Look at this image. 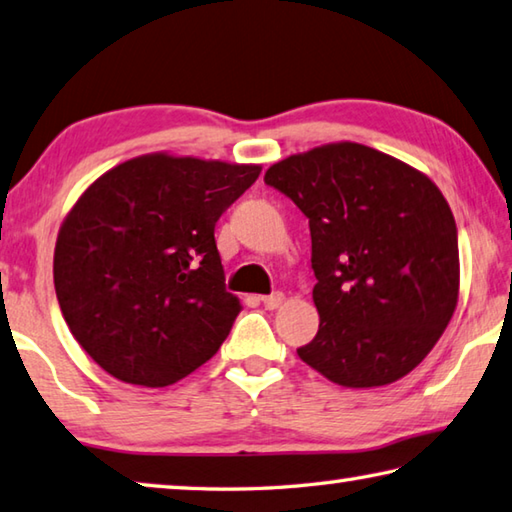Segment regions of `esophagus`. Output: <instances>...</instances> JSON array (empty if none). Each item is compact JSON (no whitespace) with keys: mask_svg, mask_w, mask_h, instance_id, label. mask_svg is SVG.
<instances>
[{"mask_svg":"<svg viewBox=\"0 0 512 512\" xmlns=\"http://www.w3.org/2000/svg\"><path fill=\"white\" fill-rule=\"evenodd\" d=\"M262 304L266 306V309H268V311H273V309H280V306L284 304V295H282V293L264 295V297H262Z\"/></svg>","mask_w":512,"mask_h":512,"instance_id":"esophagus-1","label":"esophagus"}]
</instances>
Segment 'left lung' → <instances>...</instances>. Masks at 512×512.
I'll list each match as a JSON object with an SVG mask.
<instances>
[{
	"mask_svg": "<svg viewBox=\"0 0 512 512\" xmlns=\"http://www.w3.org/2000/svg\"><path fill=\"white\" fill-rule=\"evenodd\" d=\"M264 181L311 228L320 329L297 356L353 389L410 374L459 300L457 224L441 190L412 165L349 141L288 156Z\"/></svg>",
	"mask_w": 512,
	"mask_h": 512,
	"instance_id": "8db88e82",
	"label": "left lung"
}]
</instances>
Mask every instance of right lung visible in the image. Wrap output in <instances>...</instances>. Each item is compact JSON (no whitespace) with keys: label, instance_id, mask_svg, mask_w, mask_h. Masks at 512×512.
Here are the masks:
<instances>
[{"label":"right lung","instance_id":"add662e5","mask_svg":"<svg viewBox=\"0 0 512 512\" xmlns=\"http://www.w3.org/2000/svg\"><path fill=\"white\" fill-rule=\"evenodd\" d=\"M259 172L156 152L82 192L55 241L53 282L73 338L107 374L165 387L215 356L241 311L215 224Z\"/></svg>","mask_w":512,"mask_h":512}]
</instances>
